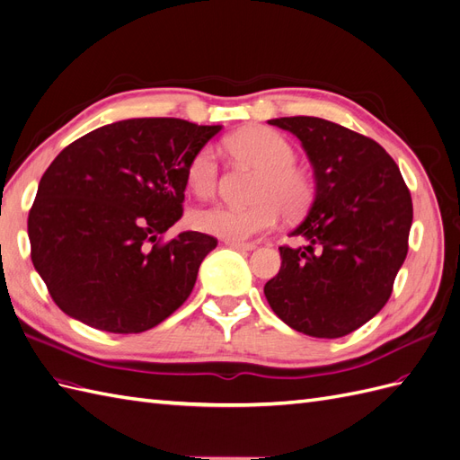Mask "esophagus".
<instances>
[{"mask_svg":"<svg viewBox=\"0 0 460 460\" xmlns=\"http://www.w3.org/2000/svg\"><path fill=\"white\" fill-rule=\"evenodd\" d=\"M228 247L235 249V252H253L255 243H243V242H226Z\"/></svg>","mask_w":460,"mask_h":460,"instance_id":"obj_1","label":"esophagus"}]
</instances>
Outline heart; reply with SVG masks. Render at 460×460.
Wrapping results in <instances>:
<instances>
[{
	"label": "heart",
	"mask_w": 460,
	"mask_h": 460,
	"mask_svg": "<svg viewBox=\"0 0 460 460\" xmlns=\"http://www.w3.org/2000/svg\"><path fill=\"white\" fill-rule=\"evenodd\" d=\"M225 151L235 161L259 171L247 207L208 205L191 215V225L203 234L226 242H245L276 225L280 211L286 217L303 213L313 198L307 172L294 164L296 147L284 134L267 127H249L228 136ZM220 166L211 146L201 147L186 166V182L199 198L213 196Z\"/></svg>",
	"instance_id": "1"
}]
</instances>
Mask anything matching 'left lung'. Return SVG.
<instances>
[{
	"label": "left lung",
	"mask_w": 460,
	"mask_h": 460,
	"mask_svg": "<svg viewBox=\"0 0 460 460\" xmlns=\"http://www.w3.org/2000/svg\"><path fill=\"white\" fill-rule=\"evenodd\" d=\"M272 127L299 137L314 171V201L280 247L282 267L264 284L272 311L313 338H341L382 311L409 252L412 199L399 166L370 137L318 117Z\"/></svg>",
	"instance_id": "8db88e82"
}]
</instances>
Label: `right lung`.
<instances>
[{
  "label": "right lung",
  "mask_w": 460,
  "mask_h": 460,
  "mask_svg": "<svg viewBox=\"0 0 460 460\" xmlns=\"http://www.w3.org/2000/svg\"><path fill=\"white\" fill-rule=\"evenodd\" d=\"M182 119H128L66 146L38 184L31 257L58 307L113 333H140L182 305L213 235H159L182 217L186 166L220 132Z\"/></svg>",
  "instance_id": "add662e5"
}]
</instances>
